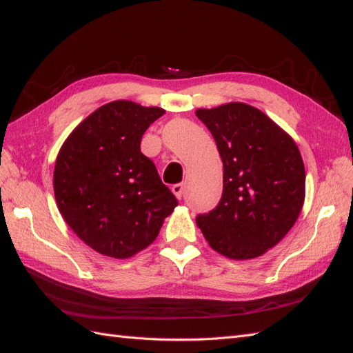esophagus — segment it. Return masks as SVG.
Segmentation results:
<instances>
[{
	"instance_id": "34e87169",
	"label": "esophagus",
	"mask_w": 353,
	"mask_h": 353,
	"mask_svg": "<svg viewBox=\"0 0 353 353\" xmlns=\"http://www.w3.org/2000/svg\"><path fill=\"white\" fill-rule=\"evenodd\" d=\"M172 193L175 194L176 199H181V197H183V194H184V185L183 184H175L172 187Z\"/></svg>"
}]
</instances>
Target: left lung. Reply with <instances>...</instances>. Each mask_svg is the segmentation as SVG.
<instances>
[{"label":"left lung","instance_id":"obj_1","mask_svg":"<svg viewBox=\"0 0 353 353\" xmlns=\"http://www.w3.org/2000/svg\"><path fill=\"white\" fill-rule=\"evenodd\" d=\"M196 116L216 141L223 163L218 206L196 218L213 250L258 258L292 230L305 201V166L293 138L259 109L228 103Z\"/></svg>","mask_w":353,"mask_h":353}]
</instances>
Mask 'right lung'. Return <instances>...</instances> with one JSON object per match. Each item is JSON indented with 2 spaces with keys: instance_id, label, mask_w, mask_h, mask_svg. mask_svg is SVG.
Returning <instances> with one entry per match:
<instances>
[{
  "instance_id": "add662e5",
  "label": "right lung",
  "mask_w": 353,
  "mask_h": 353,
  "mask_svg": "<svg viewBox=\"0 0 353 353\" xmlns=\"http://www.w3.org/2000/svg\"><path fill=\"white\" fill-rule=\"evenodd\" d=\"M162 114L160 108L112 101L83 119L60 148L52 178L59 210L104 256L126 259L145 249L178 205L140 148Z\"/></svg>"
}]
</instances>
